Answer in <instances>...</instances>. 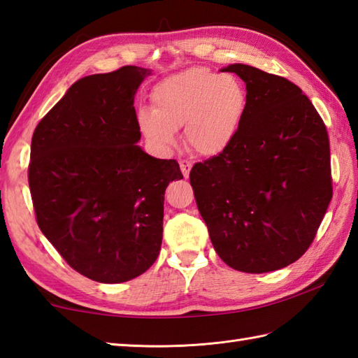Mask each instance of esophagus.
Returning a JSON list of instances; mask_svg holds the SVG:
<instances>
[{
    "label": "esophagus",
    "instance_id": "1",
    "mask_svg": "<svg viewBox=\"0 0 358 358\" xmlns=\"http://www.w3.org/2000/svg\"><path fill=\"white\" fill-rule=\"evenodd\" d=\"M180 169L183 172V177L187 178L189 177V172L192 169V163L189 162V159H180Z\"/></svg>",
    "mask_w": 358,
    "mask_h": 358
}]
</instances>
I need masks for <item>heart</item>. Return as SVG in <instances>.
<instances>
[{"instance_id":"b5f03b06","label":"heart","mask_w":358,"mask_h":358,"mask_svg":"<svg viewBox=\"0 0 358 358\" xmlns=\"http://www.w3.org/2000/svg\"><path fill=\"white\" fill-rule=\"evenodd\" d=\"M154 109L138 112V126L148 141L169 150L177 129L196 154L214 157L231 146L246 110V90L232 75L208 67H189L169 75L152 90Z\"/></svg>"}]
</instances>
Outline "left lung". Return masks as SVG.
Masks as SVG:
<instances>
[{
	"mask_svg": "<svg viewBox=\"0 0 358 358\" xmlns=\"http://www.w3.org/2000/svg\"><path fill=\"white\" fill-rule=\"evenodd\" d=\"M246 110L231 146L195 163L189 178L220 258L263 273L306 252L332 199L329 136L314 104L289 80L231 64Z\"/></svg>",
	"mask_w": 358,
	"mask_h": 358,
	"instance_id": "obj_1",
	"label": "left lung"
}]
</instances>
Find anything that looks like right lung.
<instances>
[{
    "label": "right lung",
    "instance_id": "1",
    "mask_svg": "<svg viewBox=\"0 0 358 358\" xmlns=\"http://www.w3.org/2000/svg\"><path fill=\"white\" fill-rule=\"evenodd\" d=\"M149 69L123 66L78 80L38 123L29 187L36 223L72 269L100 283L146 272L163 240L175 159L148 155L134 108Z\"/></svg>",
    "mask_w": 358,
    "mask_h": 358
}]
</instances>
